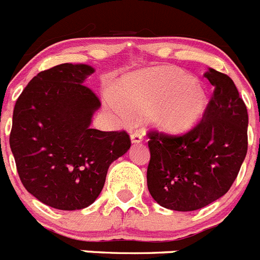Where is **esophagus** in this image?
Segmentation results:
<instances>
[{"label": "esophagus", "mask_w": 260, "mask_h": 260, "mask_svg": "<svg viewBox=\"0 0 260 260\" xmlns=\"http://www.w3.org/2000/svg\"><path fill=\"white\" fill-rule=\"evenodd\" d=\"M142 138H144V136H142V133L140 131H136V132L131 133V141H132V144H140V142H142Z\"/></svg>", "instance_id": "obj_1"}]
</instances>
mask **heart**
I'll list each match as a JSON object with an SVG mask.
<instances>
[{
  "label": "heart",
  "mask_w": 260,
  "mask_h": 260,
  "mask_svg": "<svg viewBox=\"0 0 260 260\" xmlns=\"http://www.w3.org/2000/svg\"><path fill=\"white\" fill-rule=\"evenodd\" d=\"M109 104L124 116L128 110L152 108L151 118L160 129L183 133L203 119L209 99L203 84L182 70L155 68L127 77L118 93L109 94Z\"/></svg>",
  "instance_id": "b5f03b06"
}]
</instances>
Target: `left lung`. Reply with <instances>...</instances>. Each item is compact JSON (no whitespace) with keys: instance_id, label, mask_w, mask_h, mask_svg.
<instances>
[{"instance_id":"left-lung-1","label":"left lung","mask_w":260,"mask_h":260,"mask_svg":"<svg viewBox=\"0 0 260 260\" xmlns=\"http://www.w3.org/2000/svg\"><path fill=\"white\" fill-rule=\"evenodd\" d=\"M214 91L199 124L183 135L149 132L147 188L177 212L207 207L231 188L247 152L246 105L234 81L209 68Z\"/></svg>"}]
</instances>
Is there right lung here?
Segmentation results:
<instances>
[{
  "label": "right lung",
  "instance_id": "right-lung-1",
  "mask_svg": "<svg viewBox=\"0 0 260 260\" xmlns=\"http://www.w3.org/2000/svg\"><path fill=\"white\" fill-rule=\"evenodd\" d=\"M93 72L89 65L69 62L43 70L14 108L10 147L21 183L55 209L91 205L105 185L110 164L131 147L125 131L91 128L101 106L84 86Z\"/></svg>",
  "mask_w": 260,
  "mask_h": 260
}]
</instances>
